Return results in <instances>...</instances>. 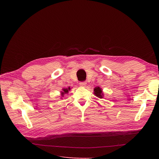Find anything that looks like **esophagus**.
Returning a JSON list of instances; mask_svg holds the SVG:
<instances>
[{
  "label": "esophagus",
  "instance_id": "34e87169",
  "mask_svg": "<svg viewBox=\"0 0 159 159\" xmlns=\"http://www.w3.org/2000/svg\"><path fill=\"white\" fill-rule=\"evenodd\" d=\"M86 84H87V83H86L85 81H81V82L80 83V86H81V87H85Z\"/></svg>",
  "mask_w": 159,
  "mask_h": 159
}]
</instances>
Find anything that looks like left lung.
I'll return each instance as SVG.
<instances>
[{
	"label": "left lung",
	"instance_id": "8db88e82",
	"mask_svg": "<svg viewBox=\"0 0 159 159\" xmlns=\"http://www.w3.org/2000/svg\"><path fill=\"white\" fill-rule=\"evenodd\" d=\"M94 91V94L95 96H97L98 98L102 99L103 98V93L102 88H100L99 87H96L93 89Z\"/></svg>",
	"mask_w": 159,
	"mask_h": 159
}]
</instances>
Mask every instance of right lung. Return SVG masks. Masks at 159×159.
Listing matches in <instances>:
<instances>
[{"instance_id": "1", "label": "right lung", "mask_w": 159, "mask_h": 159, "mask_svg": "<svg viewBox=\"0 0 159 159\" xmlns=\"http://www.w3.org/2000/svg\"><path fill=\"white\" fill-rule=\"evenodd\" d=\"M70 89H71L70 87H68V88H64L63 89H62V90H63V91H61V95L62 97H63L64 94L68 93V91L70 90Z\"/></svg>"}]
</instances>
